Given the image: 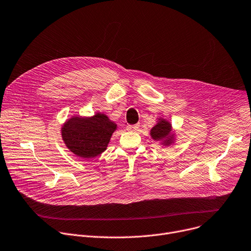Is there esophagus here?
<instances>
[{"mask_svg": "<svg viewBox=\"0 0 251 251\" xmlns=\"http://www.w3.org/2000/svg\"><path fill=\"white\" fill-rule=\"evenodd\" d=\"M139 126H140L139 124H136V125H128V126H127V130H128V131H132V132L138 131Z\"/></svg>", "mask_w": 251, "mask_h": 251, "instance_id": "obj_1", "label": "esophagus"}]
</instances>
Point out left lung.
I'll list each match as a JSON object with an SVG mask.
<instances>
[{"label": "left lung", "instance_id": "1", "mask_svg": "<svg viewBox=\"0 0 251 251\" xmlns=\"http://www.w3.org/2000/svg\"><path fill=\"white\" fill-rule=\"evenodd\" d=\"M172 126L166 119L160 118L157 124L150 130L151 138L155 141H161L162 145L169 146L174 143L175 133H171Z\"/></svg>", "mask_w": 251, "mask_h": 251}]
</instances>
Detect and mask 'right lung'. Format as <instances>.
<instances>
[{
	"label": "right lung",
	"instance_id": "add662e5",
	"mask_svg": "<svg viewBox=\"0 0 251 251\" xmlns=\"http://www.w3.org/2000/svg\"><path fill=\"white\" fill-rule=\"evenodd\" d=\"M117 124L103 113L92 117L73 116L68 119L61 134L67 148L83 159L95 158L103 153Z\"/></svg>",
	"mask_w": 251,
	"mask_h": 251
}]
</instances>
